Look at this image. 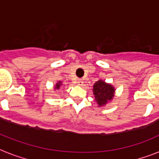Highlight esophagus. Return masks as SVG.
I'll use <instances>...</instances> for the list:
<instances>
[{
  "label": "esophagus",
  "mask_w": 159,
  "mask_h": 159,
  "mask_svg": "<svg viewBox=\"0 0 159 159\" xmlns=\"http://www.w3.org/2000/svg\"><path fill=\"white\" fill-rule=\"evenodd\" d=\"M83 83H84V82H83V80L81 79V78H79V79H77V84L79 85V86H82V85H83Z\"/></svg>",
  "instance_id": "esophagus-1"
}]
</instances>
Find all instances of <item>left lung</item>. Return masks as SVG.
<instances>
[{"label":"left lung","mask_w":159,"mask_h":159,"mask_svg":"<svg viewBox=\"0 0 159 159\" xmlns=\"http://www.w3.org/2000/svg\"><path fill=\"white\" fill-rule=\"evenodd\" d=\"M93 92L97 104L99 106H102L106 105L108 101H111L113 98L115 89L111 85L99 80L93 86Z\"/></svg>","instance_id":"left-lung-1"}]
</instances>
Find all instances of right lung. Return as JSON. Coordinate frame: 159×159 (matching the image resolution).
Wrapping results in <instances>:
<instances>
[{"mask_svg":"<svg viewBox=\"0 0 159 159\" xmlns=\"http://www.w3.org/2000/svg\"><path fill=\"white\" fill-rule=\"evenodd\" d=\"M61 83H62V82H57V84H56V87H55V88H56V89H59L60 86H61Z\"/></svg>","mask_w":159,"mask_h":159,"instance_id":"add662e5","label":"right lung"}]
</instances>
